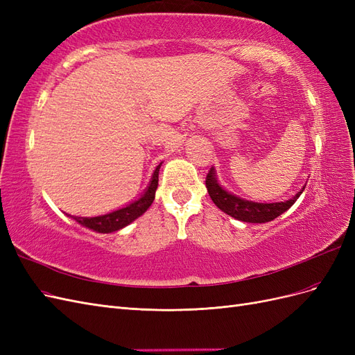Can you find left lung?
Instances as JSON below:
<instances>
[{
  "label": "left lung",
  "mask_w": 355,
  "mask_h": 355,
  "mask_svg": "<svg viewBox=\"0 0 355 355\" xmlns=\"http://www.w3.org/2000/svg\"><path fill=\"white\" fill-rule=\"evenodd\" d=\"M206 187L209 191V196L211 201L223 211L230 214L234 219L250 222V223H265L274 220L275 218L280 216L282 213L288 210L293 206L295 201L302 194L305 188L300 189L297 194L287 201L282 202H254L249 200H243L237 196L231 194V192L225 191L216 179V173L211 167L206 178Z\"/></svg>",
  "instance_id": "left-lung-1"
}]
</instances>
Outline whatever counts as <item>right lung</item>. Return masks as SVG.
Here are the masks:
<instances>
[{"instance_id":"add662e5","label":"right lung","mask_w":355,"mask_h":355,"mask_svg":"<svg viewBox=\"0 0 355 355\" xmlns=\"http://www.w3.org/2000/svg\"><path fill=\"white\" fill-rule=\"evenodd\" d=\"M163 163H159L155 170H154V175L151 178V182H149V187L146 188L145 194L128 204V206L123 207V209H118L115 211L111 213H106L102 214V216H94V218H81V216H72L73 220H77L83 227L93 230L96 232H102V234H110V232H115L118 230H121L127 225H130L135 219H137L139 216H142V214L149 209L151 206L154 198H155V191L158 187V171L159 167Z\"/></svg>"}]
</instances>
